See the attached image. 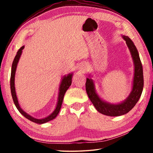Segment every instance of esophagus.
<instances>
[{
  "mask_svg": "<svg viewBox=\"0 0 153 153\" xmlns=\"http://www.w3.org/2000/svg\"><path fill=\"white\" fill-rule=\"evenodd\" d=\"M82 71H84V70H82Z\"/></svg>",
  "mask_w": 153,
  "mask_h": 153,
  "instance_id": "obj_1",
  "label": "esophagus"
}]
</instances>
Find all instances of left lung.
I'll return each instance as SVG.
<instances>
[{
	"label": "left lung",
	"instance_id": "1",
	"mask_svg": "<svg viewBox=\"0 0 153 153\" xmlns=\"http://www.w3.org/2000/svg\"><path fill=\"white\" fill-rule=\"evenodd\" d=\"M123 38L126 40V45L129 49L134 64L133 86L128 97L123 102L119 104H111L102 100L98 97L96 92L94 82L92 79L87 78L86 83L87 94L96 109L103 115L112 116V117L125 115L132 109V108L138 102L139 98H140L144 86L143 69H142V63L138 50L129 37L123 36Z\"/></svg>",
	"mask_w": 153,
	"mask_h": 153
}]
</instances>
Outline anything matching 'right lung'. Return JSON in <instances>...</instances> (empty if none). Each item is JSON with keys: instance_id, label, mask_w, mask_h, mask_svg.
<instances>
[{"instance_id": "obj_1", "label": "right lung", "mask_w": 153, "mask_h": 153, "mask_svg": "<svg viewBox=\"0 0 153 153\" xmlns=\"http://www.w3.org/2000/svg\"><path fill=\"white\" fill-rule=\"evenodd\" d=\"M24 48V46H23L19 49V51H17V55H16V56H15L13 62V64H12L11 74V81H10L12 98H13V102H14L15 107H17L18 111H19L21 114H22V115H24L25 118H27V120H29L31 121H33V122L36 123H39V124L45 123L48 122V121H49L54 120V119H55L56 116H57L58 113H59V111H60V109H61L64 95H65V92L67 90V89L69 88V86H70L71 84V79H72V76H73V74H69L67 75V76H64L63 77V79H62V80H61L60 87H59L58 101H57V104H56V107L55 108V111H54L50 115H48V117L43 118V119H36L34 117H32V116H30V115H28L27 113H25V111L20 107L19 102H18L16 92H15V71H16L18 61H19V60L21 55H22V50Z\"/></svg>"}]
</instances>
